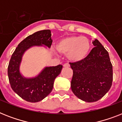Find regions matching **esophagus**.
Instances as JSON below:
<instances>
[{
    "label": "esophagus",
    "mask_w": 122,
    "mask_h": 122,
    "mask_svg": "<svg viewBox=\"0 0 122 122\" xmlns=\"http://www.w3.org/2000/svg\"><path fill=\"white\" fill-rule=\"evenodd\" d=\"M64 67H70V65H69V64L66 63V64H64Z\"/></svg>",
    "instance_id": "34e87169"
}]
</instances>
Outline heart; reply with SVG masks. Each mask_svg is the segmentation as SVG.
Instances as JSON below:
<instances>
[{
	"instance_id": "1",
	"label": "heart",
	"mask_w": 122,
	"mask_h": 122,
	"mask_svg": "<svg viewBox=\"0 0 122 122\" xmlns=\"http://www.w3.org/2000/svg\"><path fill=\"white\" fill-rule=\"evenodd\" d=\"M56 48L59 53L67 55L71 62H78L86 57L90 50L91 42L86 37L69 36L58 41Z\"/></svg>"
}]
</instances>
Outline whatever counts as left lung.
Masks as SVG:
<instances>
[{"mask_svg": "<svg viewBox=\"0 0 122 122\" xmlns=\"http://www.w3.org/2000/svg\"><path fill=\"white\" fill-rule=\"evenodd\" d=\"M94 47L86 57L78 62H70L73 70L71 89L80 100L94 102L110 90L113 81V67L108 52L95 39Z\"/></svg>", "mask_w": 122, "mask_h": 122, "instance_id": "8db88e82", "label": "left lung"}]
</instances>
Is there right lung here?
I'll use <instances>...</instances> for the list:
<instances>
[{"instance_id": "1", "label": "right lung", "mask_w": 122, "mask_h": 122, "mask_svg": "<svg viewBox=\"0 0 122 122\" xmlns=\"http://www.w3.org/2000/svg\"><path fill=\"white\" fill-rule=\"evenodd\" d=\"M51 31L41 30L26 37L15 48L9 64L7 74L12 90L23 100L36 103L41 101L53 89L55 79L60 74L62 66L45 67L38 76L26 78L19 72V66L24 51L33 46L43 45L50 48L52 43Z\"/></svg>"}]
</instances>
